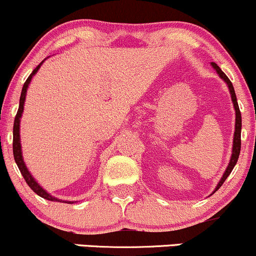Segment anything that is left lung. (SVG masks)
Masks as SVG:
<instances>
[{"instance_id": "left-lung-1", "label": "left lung", "mask_w": 256, "mask_h": 256, "mask_svg": "<svg viewBox=\"0 0 256 256\" xmlns=\"http://www.w3.org/2000/svg\"><path fill=\"white\" fill-rule=\"evenodd\" d=\"M211 66L214 67V71L217 72V74L222 78L223 80L226 82V84H227L228 90H230V98H232V102H233V106H234V110H236V125H234V135H233V147H232V156H230V163H228V166L226 168L224 173H223L222 178H220V180L218 182V184H217L216 189L214 190V194L217 192V190L220 189V186H222V184L224 182V180L227 179L228 176H230V173H232L233 168H234V166L238 162V157H239V153H240V132H242V115H240V110H239V106H238V102H236V92H234V88H233V84L232 82H230V78H228L227 76L224 74V72L222 71V70L218 66H217L214 62H211ZM211 194V195H212Z\"/></svg>"}]
</instances>
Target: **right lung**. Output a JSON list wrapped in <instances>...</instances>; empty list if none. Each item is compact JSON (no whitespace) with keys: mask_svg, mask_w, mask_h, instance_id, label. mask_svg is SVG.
<instances>
[{"mask_svg":"<svg viewBox=\"0 0 256 256\" xmlns=\"http://www.w3.org/2000/svg\"><path fill=\"white\" fill-rule=\"evenodd\" d=\"M45 60H46V58H45ZM45 60H42V62L38 64L36 68H34V71L32 72L30 76L26 78V83L23 84V88H22V93H20V108H18L17 115H16L14 125H13V156H14V160H16V163H17L18 168H20L22 176H23L24 179H26V184L29 185V188H30V189L33 190L34 192L38 194L39 196H42V198H46V200H49V201H56V202H58V201H60V202H61L62 200H60V198H55V196L50 195V194L46 190L44 189V188L40 186L39 182H38L36 180L34 179V176H32L30 172L28 170L26 163H24L23 153H22V144H20V118H22V114H23V110H24V102H26V90H28V87H29V84H30L32 78H33L34 74H36V72L39 71L40 66L44 64ZM62 202L74 204L72 201H62Z\"/></svg>","mask_w":256,"mask_h":256,"instance_id":"1","label":"right lung"}]
</instances>
